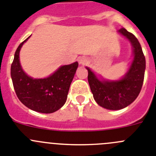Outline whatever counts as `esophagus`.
I'll return each mask as SVG.
<instances>
[{"label": "esophagus", "mask_w": 156, "mask_h": 156, "mask_svg": "<svg viewBox=\"0 0 156 156\" xmlns=\"http://www.w3.org/2000/svg\"><path fill=\"white\" fill-rule=\"evenodd\" d=\"M78 62L80 65H84L87 62V59L85 57H79L78 58Z\"/></svg>", "instance_id": "obj_1"}]
</instances>
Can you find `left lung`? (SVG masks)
Wrapping results in <instances>:
<instances>
[{
	"label": "left lung",
	"mask_w": 156,
	"mask_h": 156,
	"mask_svg": "<svg viewBox=\"0 0 156 156\" xmlns=\"http://www.w3.org/2000/svg\"><path fill=\"white\" fill-rule=\"evenodd\" d=\"M118 33L128 40L133 49V60L126 74L116 80L99 79L90 68L86 67L94 98L99 105L109 110L126 108L137 98L142 87L145 71V58L138 40L124 28L118 30Z\"/></svg>",
	"instance_id": "1"
}]
</instances>
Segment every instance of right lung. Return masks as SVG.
<instances>
[{
  "mask_svg": "<svg viewBox=\"0 0 156 156\" xmlns=\"http://www.w3.org/2000/svg\"><path fill=\"white\" fill-rule=\"evenodd\" d=\"M29 37L18 47L11 66V76L18 98L30 109L52 113L65 105L78 62L60 66L49 76L34 79L27 75L19 61V52Z\"/></svg>",
  "mask_w": 156,
  "mask_h": 156,
  "instance_id": "add662e5",
  "label": "right lung"
}]
</instances>
